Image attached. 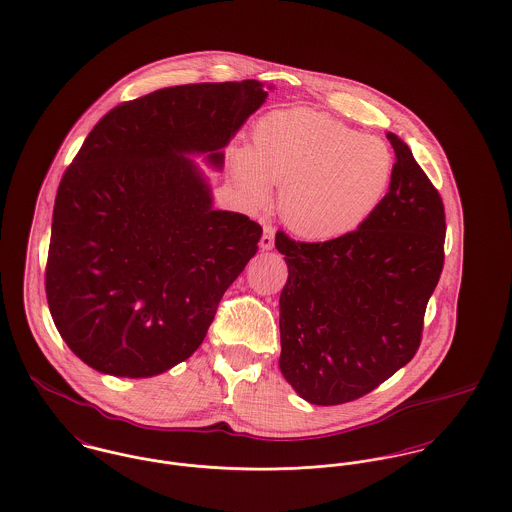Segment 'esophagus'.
<instances>
[{
	"label": "esophagus",
	"instance_id": "obj_1",
	"mask_svg": "<svg viewBox=\"0 0 512 512\" xmlns=\"http://www.w3.org/2000/svg\"><path fill=\"white\" fill-rule=\"evenodd\" d=\"M259 245H261V249H265V251H269V249L275 247V228H273V226H265V228H263V236H261Z\"/></svg>",
	"mask_w": 512,
	"mask_h": 512
}]
</instances>
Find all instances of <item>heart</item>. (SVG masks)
Listing matches in <instances>:
<instances>
[{
  "label": "heart",
  "instance_id": "1",
  "mask_svg": "<svg viewBox=\"0 0 512 512\" xmlns=\"http://www.w3.org/2000/svg\"><path fill=\"white\" fill-rule=\"evenodd\" d=\"M237 185L253 206L271 200L300 237L349 236L382 206L394 181V156L376 136L310 109L273 111L253 132L251 150H236Z\"/></svg>",
  "mask_w": 512,
  "mask_h": 512
}]
</instances>
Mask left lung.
I'll return each mask as SVG.
<instances>
[{
  "label": "left lung",
  "instance_id": "1",
  "mask_svg": "<svg viewBox=\"0 0 512 512\" xmlns=\"http://www.w3.org/2000/svg\"><path fill=\"white\" fill-rule=\"evenodd\" d=\"M394 181L374 216L323 243L276 234L288 265L280 292V372L314 405L372 392L421 345L444 265V204L409 146L386 134Z\"/></svg>",
  "mask_w": 512,
  "mask_h": 512
}]
</instances>
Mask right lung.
Wrapping results in <instances>:
<instances>
[{
  "mask_svg": "<svg viewBox=\"0 0 512 512\" xmlns=\"http://www.w3.org/2000/svg\"><path fill=\"white\" fill-rule=\"evenodd\" d=\"M255 79L165 87L115 107L66 169L46 298L72 353L101 374L150 378L197 351L263 228L214 210L189 156L224 148L267 99Z\"/></svg>",
  "mask_w": 512,
  "mask_h": 512,
  "instance_id": "obj_1",
  "label": "right lung"
}]
</instances>
